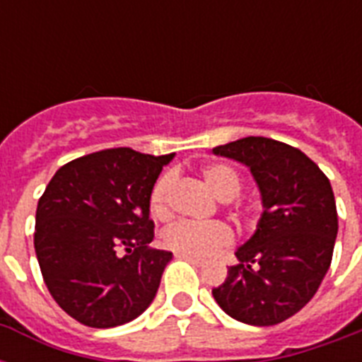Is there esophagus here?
<instances>
[{"instance_id":"esophagus-1","label":"esophagus","mask_w":362,"mask_h":362,"mask_svg":"<svg viewBox=\"0 0 362 362\" xmlns=\"http://www.w3.org/2000/svg\"><path fill=\"white\" fill-rule=\"evenodd\" d=\"M176 257L186 259V261H189L192 264H197V267H203V264H204V259L193 257V255H186V253H176Z\"/></svg>"}]
</instances>
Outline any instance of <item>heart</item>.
I'll list each match as a JSON object with an SVG mask.
<instances>
[{"mask_svg": "<svg viewBox=\"0 0 362 362\" xmlns=\"http://www.w3.org/2000/svg\"><path fill=\"white\" fill-rule=\"evenodd\" d=\"M204 182L221 201H231L238 195L242 180L238 173L229 165L210 163L203 169ZM170 186L173 175H161L152 186L148 206L153 218L163 220L170 212ZM163 244L176 253H186L193 257H209L220 247L227 246L233 240L229 227L220 221H176L163 231Z\"/></svg>", "mask_w": 362, "mask_h": 362, "instance_id": "1", "label": "heart"}]
</instances>
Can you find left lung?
<instances>
[{
    "instance_id": "left-lung-1",
    "label": "left lung",
    "mask_w": 362,
    "mask_h": 362,
    "mask_svg": "<svg viewBox=\"0 0 362 362\" xmlns=\"http://www.w3.org/2000/svg\"><path fill=\"white\" fill-rule=\"evenodd\" d=\"M212 153L246 165L263 204L257 229L212 295L233 320L278 325L312 300L331 267L338 233L331 182L298 148L267 136H246Z\"/></svg>"
}]
</instances>
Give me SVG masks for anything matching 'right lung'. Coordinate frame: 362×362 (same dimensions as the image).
Instances as JSON below:
<instances>
[{
  "label": "right lung",
  "instance_id": "add662e5",
  "mask_svg": "<svg viewBox=\"0 0 362 362\" xmlns=\"http://www.w3.org/2000/svg\"><path fill=\"white\" fill-rule=\"evenodd\" d=\"M173 158L101 150L58 169L39 199L33 244L42 280L82 325H124L152 304L173 253L150 247L148 197Z\"/></svg>",
  "mask_w": 362,
  "mask_h": 362
}]
</instances>
